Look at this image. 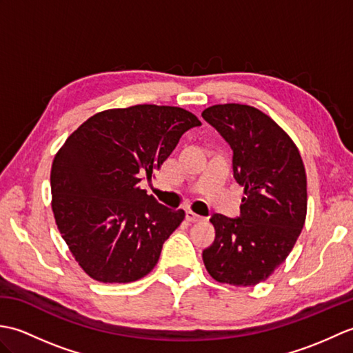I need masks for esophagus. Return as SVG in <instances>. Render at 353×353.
<instances>
[{
    "label": "esophagus",
    "instance_id": "34e87169",
    "mask_svg": "<svg viewBox=\"0 0 353 353\" xmlns=\"http://www.w3.org/2000/svg\"><path fill=\"white\" fill-rule=\"evenodd\" d=\"M186 220L191 221V223H196V221H201V220H203V216H200L199 214L192 212L191 209H190V211H186Z\"/></svg>",
    "mask_w": 353,
    "mask_h": 353
}]
</instances>
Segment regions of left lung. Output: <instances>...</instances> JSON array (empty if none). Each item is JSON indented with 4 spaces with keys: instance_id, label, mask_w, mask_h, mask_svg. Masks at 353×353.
<instances>
[{
    "instance_id": "left-lung-1",
    "label": "left lung",
    "mask_w": 353,
    "mask_h": 353,
    "mask_svg": "<svg viewBox=\"0 0 353 353\" xmlns=\"http://www.w3.org/2000/svg\"><path fill=\"white\" fill-rule=\"evenodd\" d=\"M201 117L230 145L235 181L244 186L236 219L214 214V243L203 262L215 281L256 285L287 259L306 219V174L294 142L247 104H215Z\"/></svg>"
}]
</instances>
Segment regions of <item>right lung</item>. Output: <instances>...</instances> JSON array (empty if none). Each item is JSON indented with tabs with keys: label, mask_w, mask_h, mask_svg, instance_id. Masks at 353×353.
<instances>
[{
	"label": "right lung",
	"mask_w": 353,
	"mask_h": 353,
	"mask_svg": "<svg viewBox=\"0 0 353 353\" xmlns=\"http://www.w3.org/2000/svg\"><path fill=\"white\" fill-rule=\"evenodd\" d=\"M201 123L182 108L137 104L81 124L51 167L52 212L72 256L92 279L127 283L148 274L185 219L141 188L185 132Z\"/></svg>",
	"instance_id": "1"
}]
</instances>
